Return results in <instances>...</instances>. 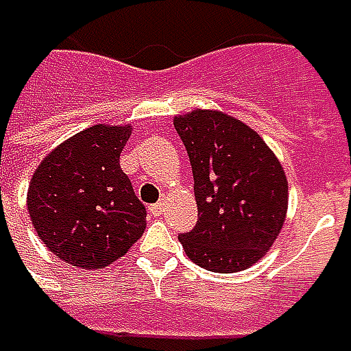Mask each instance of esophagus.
Wrapping results in <instances>:
<instances>
[{
    "label": "esophagus",
    "instance_id": "34e87169",
    "mask_svg": "<svg viewBox=\"0 0 351 351\" xmlns=\"http://www.w3.org/2000/svg\"><path fill=\"white\" fill-rule=\"evenodd\" d=\"M164 209H166V203L160 202V203H156V205H152V207H149V213H152L154 217H160V215L164 213Z\"/></svg>",
    "mask_w": 351,
    "mask_h": 351
}]
</instances>
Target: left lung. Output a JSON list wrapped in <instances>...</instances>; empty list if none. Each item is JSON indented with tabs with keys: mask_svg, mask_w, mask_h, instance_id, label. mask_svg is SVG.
<instances>
[{
	"mask_svg": "<svg viewBox=\"0 0 351 351\" xmlns=\"http://www.w3.org/2000/svg\"><path fill=\"white\" fill-rule=\"evenodd\" d=\"M197 202L195 227L180 235L185 254L211 272H239L269 253L289 209V182L265 140L219 110L173 118Z\"/></svg>",
	"mask_w": 351,
	"mask_h": 351,
	"instance_id": "obj_1",
	"label": "left lung"
}]
</instances>
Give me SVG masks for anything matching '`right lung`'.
<instances>
[{"label":"right lung","instance_id":"obj_1","mask_svg":"<svg viewBox=\"0 0 351 351\" xmlns=\"http://www.w3.org/2000/svg\"><path fill=\"white\" fill-rule=\"evenodd\" d=\"M130 124H97L64 140L27 189L31 223L45 247L73 267L97 271L128 253L146 229V207L120 167Z\"/></svg>","mask_w":351,"mask_h":351}]
</instances>
